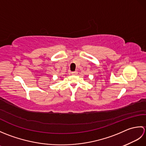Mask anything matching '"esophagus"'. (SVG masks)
Segmentation results:
<instances>
[{
  "label": "esophagus",
  "instance_id": "esophagus-1",
  "mask_svg": "<svg viewBox=\"0 0 146 146\" xmlns=\"http://www.w3.org/2000/svg\"><path fill=\"white\" fill-rule=\"evenodd\" d=\"M77 73H78V72H77L76 71H72V72H71V74H72V75H76Z\"/></svg>",
  "mask_w": 146,
  "mask_h": 146
}]
</instances>
